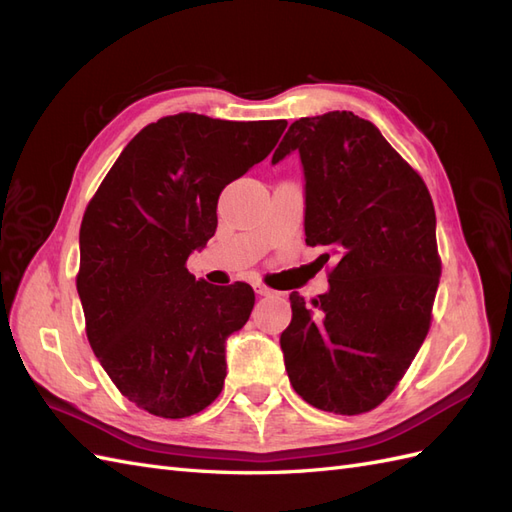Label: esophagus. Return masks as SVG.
<instances>
[{"mask_svg":"<svg viewBox=\"0 0 512 512\" xmlns=\"http://www.w3.org/2000/svg\"><path fill=\"white\" fill-rule=\"evenodd\" d=\"M254 290H256V294H260V297H273V294H277L275 290H271L265 284H254Z\"/></svg>","mask_w":512,"mask_h":512,"instance_id":"1","label":"esophagus"}]
</instances>
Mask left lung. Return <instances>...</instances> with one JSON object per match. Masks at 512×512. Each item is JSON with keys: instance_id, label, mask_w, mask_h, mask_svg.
<instances>
[{"instance_id": "8db88e82", "label": "left lung", "mask_w": 512, "mask_h": 512, "mask_svg": "<svg viewBox=\"0 0 512 512\" xmlns=\"http://www.w3.org/2000/svg\"><path fill=\"white\" fill-rule=\"evenodd\" d=\"M292 151L305 175V243L327 245L337 262L312 305L290 294L288 378L318 410L369 412L427 337L442 273L436 211L421 175L350 111L294 121L271 162Z\"/></svg>"}]
</instances>
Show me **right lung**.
<instances>
[{
	"instance_id": "obj_1",
	"label": "right lung",
	"mask_w": 512,
	"mask_h": 512,
	"mask_svg": "<svg viewBox=\"0 0 512 512\" xmlns=\"http://www.w3.org/2000/svg\"><path fill=\"white\" fill-rule=\"evenodd\" d=\"M288 121L179 113L138 132L89 200L76 290L100 365L132 404L162 418L222 393L226 339L254 290L211 286L185 269L218 228V198L265 160Z\"/></svg>"
}]
</instances>
